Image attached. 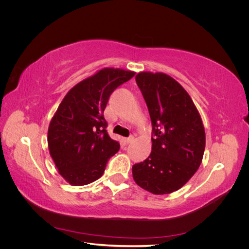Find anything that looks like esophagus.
<instances>
[{
  "label": "esophagus",
  "mask_w": 249,
  "mask_h": 249,
  "mask_svg": "<svg viewBox=\"0 0 249 249\" xmlns=\"http://www.w3.org/2000/svg\"><path fill=\"white\" fill-rule=\"evenodd\" d=\"M134 140H135V138H134L133 136H130V137L125 138V142H126V143H131V142H133Z\"/></svg>",
  "instance_id": "esophagus-1"
}]
</instances>
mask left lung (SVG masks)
<instances>
[{
	"mask_svg": "<svg viewBox=\"0 0 249 249\" xmlns=\"http://www.w3.org/2000/svg\"><path fill=\"white\" fill-rule=\"evenodd\" d=\"M136 83L153 125L152 153L133 165L138 186L154 194H168L189 180L202 160L206 134L190 95L166 73L139 72Z\"/></svg>",
	"mask_w": 249,
	"mask_h": 249,
	"instance_id": "8db88e82",
	"label": "left lung"
}]
</instances>
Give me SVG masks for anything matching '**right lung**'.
Returning a JSON list of instances; mask_svg holds the SVG:
<instances>
[{
    "label": "right lung",
    "mask_w": 249,
    "mask_h": 249,
    "mask_svg": "<svg viewBox=\"0 0 249 249\" xmlns=\"http://www.w3.org/2000/svg\"><path fill=\"white\" fill-rule=\"evenodd\" d=\"M134 71L104 69L72 87L53 116L48 132L50 154L67 182L87 185L100 178L119 142L110 138L104 111L114 90Z\"/></svg>",
    "instance_id": "right-lung-1"
}]
</instances>
